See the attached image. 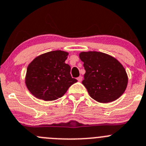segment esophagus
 <instances>
[{"label": "esophagus", "mask_w": 146, "mask_h": 146, "mask_svg": "<svg viewBox=\"0 0 146 146\" xmlns=\"http://www.w3.org/2000/svg\"><path fill=\"white\" fill-rule=\"evenodd\" d=\"M77 80H78L79 82H81V81H82V77L81 76H79V77L78 78H77Z\"/></svg>", "instance_id": "1"}]
</instances>
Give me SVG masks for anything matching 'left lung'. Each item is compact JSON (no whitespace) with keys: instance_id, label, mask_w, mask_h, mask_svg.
<instances>
[{"instance_id":"obj_1","label":"left lung","mask_w":146,"mask_h":146,"mask_svg":"<svg viewBox=\"0 0 146 146\" xmlns=\"http://www.w3.org/2000/svg\"><path fill=\"white\" fill-rule=\"evenodd\" d=\"M79 56L85 70L82 83L92 99L102 103L111 102L124 92L127 74L116 58L98 51L81 52Z\"/></svg>"}]
</instances>
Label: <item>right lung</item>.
I'll return each mask as SVG.
<instances>
[{
  "instance_id": "obj_1",
  "label": "right lung",
  "mask_w": 146,
  "mask_h": 146,
  "mask_svg": "<svg viewBox=\"0 0 146 146\" xmlns=\"http://www.w3.org/2000/svg\"><path fill=\"white\" fill-rule=\"evenodd\" d=\"M68 53L53 51L35 58L28 66L25 83L38 99L52 101L61 98L69 87L78 81L70 75L66 64Z\"/></svg>"
}]
</instances>
